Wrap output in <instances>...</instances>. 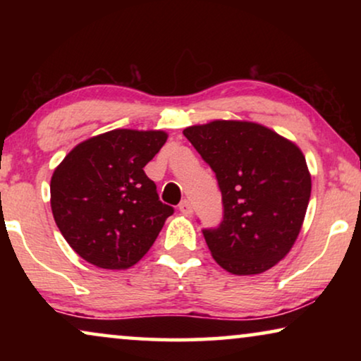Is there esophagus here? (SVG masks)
Listing matches in <instances>:
<instances>
[{
	"label": "esophagus",
	"instance_id": "obj_1",
	"mask_svg": "<svg viewBox=\"0 0 361 361\" xmlns=\"http://www.w3.org/2000/svg\"><path fill=\"white\" fill-rule=\"evenodd\" d=\"M179 210L184 215H192V212H194V209H192V204L189 200H182L180 205H179Z\"/></svg>",
	"mask_w": 361,
	"mask_h": 361
}]
</instances>
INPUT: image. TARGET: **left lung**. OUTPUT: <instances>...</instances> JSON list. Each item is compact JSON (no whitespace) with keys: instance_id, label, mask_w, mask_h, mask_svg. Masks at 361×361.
I'll list each match as a JSON object with an SVG mask.
<instances>
[{"instance_id":"8db88e82","label":"left lung","mask_w":361,"mask_h":361,"mask_svg":"<svg viewBox=\"0 0 361 361\" xmlns=\"http://www.w3.org/2000/svg\"><path fill=\"white\" fill-rule=\"evenodd\" d=\"M184 136L216 174L224 221L204 230L214 259L236 276L261 274L286 258L302 228L312 180L302 151L271 128L214 120Z\"/></svg>"}]
</instances>
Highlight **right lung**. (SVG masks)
<instances>
[{"instance_id":"right-lung-1","label":"right lung","mask_w":361,"mask_h":361,"mask_svg":"<svg viewBox=\"0 0 361 361\" xmlns=\"http://www.w3.org/2000/svg\"><path fill=\"white\" fill-rule=\"evenodd\" d=\"M166 141L162 130L118 128L78 142L54 169V220L87 263L103 269L131 268L174 214L145 172Z\"/></svg>"}]
</instances>
